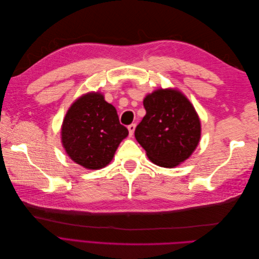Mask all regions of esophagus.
Wrapping results in <instances>:
<instances>
[{"instance_id": "34e87169", "label": "esophagus", "mask_w": 259, "mask_h": 259, "mask_svg": "<svg viewBox=\"0 0 259 259\" xmlns=\"http://www.w3.org/2000/svg\"><path fill=\"white\" fill-rule=\"evenodd\" d=\"M127 128H128L130 136L132 137L133 135H134V132H135V128H136V124H131V125H128Z\"/></svg>"}]
</instances>
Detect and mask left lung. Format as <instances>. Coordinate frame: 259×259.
I'll list each match as a JSON object with an SVG mask.
<instances>
[{
  "label": "left lung",
  "instance_id": "left-lung-1",
  "mask_svg": "<svg viewBox=\"0 0 259 259\" xmlns=\"http://www.w3.org/2000/svg\"><path fill=\"white\" fill-rule=\"evenodd\" d=\"M146 115L135 130L136 140L151 162L175 167L197 148L201 123L195 109L176 90H156L144 99Z\"/></svg>",
  "mask_w": 259,
  "mask_h": 259
}]
</instances>
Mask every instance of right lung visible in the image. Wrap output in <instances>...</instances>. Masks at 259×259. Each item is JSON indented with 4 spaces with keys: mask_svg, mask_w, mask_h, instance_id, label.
<instances>
[{
    "mask_svg": "<svg viewBox=\"0 0 259 259\" xmlns=\"http://www.w3.org/2000/svg\"><path fill=\"white\" fill-rule=\"evenodd\" d=\"M127 135L115 108L100 93H89L76 99L61 126V142L67 154L90 169L107 166Z\"/></svg>",
    "mask_w": 259,
    "mask_h": 259,
    "instance_id": "right-lung-1",
    "label": "right lung"
}]
</instances>
